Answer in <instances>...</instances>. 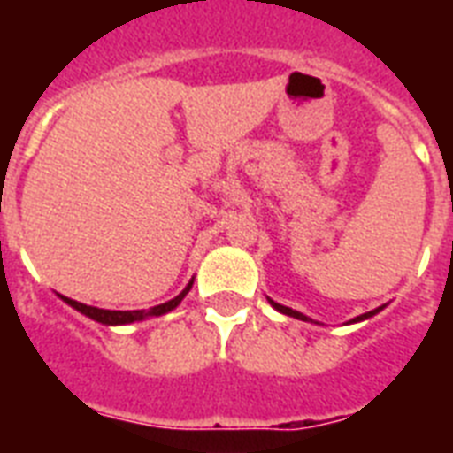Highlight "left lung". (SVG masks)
Segmentation results:
<instances>
[{
  "label": "left lung",
  "mask_w": 453,
  "mask_h": 453,
  "mask_svg": "<svg viewBox=\"0 0 453 453\" xmlns=\"http://www.w3.org/2000/svg\"><path fill=\"white\" fill-rule=\"evenodd\" d=\"M268 301H270V305H273V308H275L277 312H282V315L296 317V319H303V322H312L310 317H305V315H303V312H298V310H291V308H287V305H280V303H275V301H273V298H268ZM383 308H386V305H380V308L372 310V312H365V315H357V317H355V319H350V322H348V324L365 322V319H369V317L379 315V312H380V310H383ZM315 324H317V322H315Z\"/></svg>",
  "instance_id": "1"
}]
</instances>
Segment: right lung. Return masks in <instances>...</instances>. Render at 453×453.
Wrapping results in <instances>:
<instances>
[{
    "label": "right lung",
    "instance_id": "add662e5",
    "mask_svg": "<svg viewBox=\"0 0 453 453\" xmlns=\"http://www.w3.org/2000/svg\"><path fill=\"white\" fill-rule=\"evenodd\" d=\"M192 282H195V277H192L190 282H188V287H185L176 298H171V301L162 303V305H155V308L150 310H103V308H94V305H87V303L73 301V298H67V296H60V294L58 296L63 298L70 308H74L77 312H81V315H87L88 319H94V322H101L105 324V326H122V324L143 322V319H150V317L166 315V312H171L173 308H178L180 301L185 298V294L192 289Z\"/></svg>",
    "mask_w": 453,
    "mask_h": 453
}]
</instances>
